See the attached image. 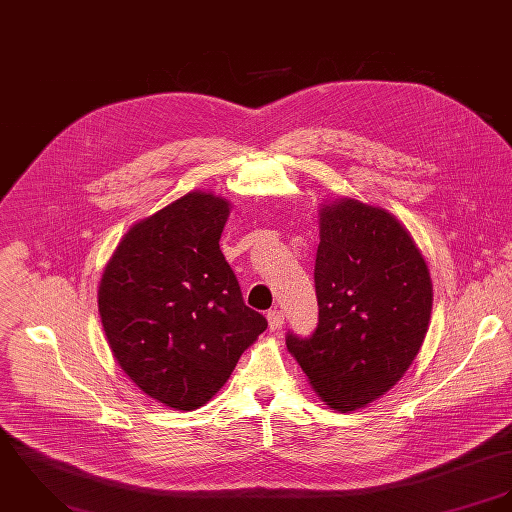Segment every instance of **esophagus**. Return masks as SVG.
Masks as SVG:
<instances>
[{
    "mask_svg": "<svg viewBox=\"0 0 512 512\" xmlns=\"http://www.w3.org/2000/svg\"><path fill=\"white\" fill-rule=\"evenodd\" d=\"M267 320H269V330L271 332H279L283 328L284 316L281 310H269L267 312Z\"/></svg>",
    "mask_w": 512,
    "mask_h": 512,
    "instance_id": "esophagus-1",
    "label": "esophagus"
}]
</instances>
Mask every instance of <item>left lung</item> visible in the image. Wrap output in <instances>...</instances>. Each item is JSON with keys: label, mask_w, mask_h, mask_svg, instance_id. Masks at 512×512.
Returning a JSON list of instances; mask_svg holds the SVG:
<instances>
[{"label": "left lung", "mask_w": 512, "mask_h": 512, "mask_svg": "<svg viewBox=\"0 0 512 512\" xmlns=\"http://www.w3.org/2000/svg\"><path fill=\"white\" fill-rule=\"evenodd\" d=\"M320 212L318 326L308 338L288 332L286 347L322 400L345 412L393 389L418 355L432 281L389 212L347 198Z\"/></svg>", "instance_id": "left-lung-1"}]
</instances>
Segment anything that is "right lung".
<instances>
[{
    "label": "right lung",
    "mask_w": 512,
    "mask_h": 512,
    "mask_svg": "<svg viewBox=\"0 0 512 512\" xmlns=\"http://www.w3.org/2000/svg\"><path fill=\"white\" fill-rule=\"evenodd\" d=\"M224 198L190 192L125 233L98 308L119 367L149 397L194 410L214 397L267 330L220 249Z\"/></svg>",
    "instance_id": "1"
}]
</instances>
